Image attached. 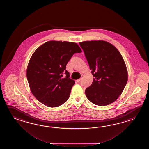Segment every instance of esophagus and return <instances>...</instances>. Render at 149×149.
Here are the masks:
<instances>
[{"instance_id": "obj_1", "label": "esophagus", "mask_w": 149, "mask_h": 149, "mask_svg": "<svg viewBox=\"0 0 149 149\" xmlns=\"http://www.w3.org/2000/svg\"><path fill=\"white\" fill-rule=\"evenodd\" d=\"M82 77H83V76H81V78H80V79H78V80H77V82H80L81 80V79H82Z\"/></svg>"}]
</instances>
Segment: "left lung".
Here are the masks:
<instances>
[{"instance_id": "left-lung-1", "label": "left lung", "mask_w": 149, "mask_h": 149, "mask_svg": "<svg viewBox=\"0 0 149 149\" xmlns=\"http://www.w3.org/2000/svg\"><path fill=\"white\" fill-rule=\"evenodd\" d=\"M94 78L86 89L87 98L94 104L104 106L117 99L127 80L126 66L120 52L113 45L103 40L79 43Z\"/></svg>"}]
</instances>
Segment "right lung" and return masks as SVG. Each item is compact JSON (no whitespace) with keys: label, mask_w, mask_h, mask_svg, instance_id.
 Instances as JSON below:
<instances>
[{"label":"right lung","mask_w":149,"mask_h":149,"mask_svg":"<svg viewBox=\"0 0 149 149\" xmlns=\"http://www.w3.org/2000/svg\"><path fill=\"white\" fill-rule=\"evenodd\" d=\"M78 44L49 41L35 51L29 61L26 77L32 94L42 104L52 108L64 104L74 84L66 65L73 54L81 53ZM66 76L62 78L63 74Z\"/></svg>","instance_id":"obj_1"}]
</instances>
